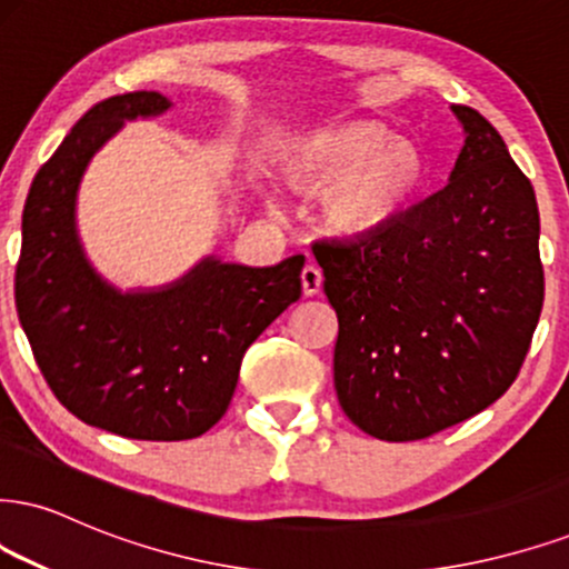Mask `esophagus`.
I'll return each instance as SVG.
<instances>
[{
    "label": "esophagus",
    "instance_id": "34e87169",
    "mask_svg": "<svg viewBox=\"0 0 569 569\" xmlns=\"http://www.w3.org/2000/svg\"><path fill=\"white\" fill-rule=\"evenodd\" d=\"M321 269L319 266H313V263H308L303 271H300V284H303V296L306 298H313V296H319L321 292Z\"/></svg>",
    "mask_w": 569,
    "mask_h": 569
}]
</instances>
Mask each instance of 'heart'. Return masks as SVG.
<instances>
[{
  "label": "heart",
  "mask_w": 569,
  "mask_h": 569,
  "mask_svg": "<svg viewBox=\"0 0 569 569\" xmlns=\"http://www.w3.org/2000/svg\"><path fill=\"white\" fill-rule=\"evenodd\" d=\"M282 173L298 192H321L319 219L329 234L363 240L392 227L419 200L427 160L382 123L342 121L292 139Z\"/></svg>",
  "instance_id": "b5f03b06"
}]
</instances>
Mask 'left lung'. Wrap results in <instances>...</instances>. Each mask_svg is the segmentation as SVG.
Segmentation results:
<instances>
[{"label": "left lung", "instance_id": "obj_1", "mask_svg": "<svg viewBox=\"0 0 569 569\" xmlns=\"http://www.w3.org/2000/svg\"><path fill=\"white\" fill-rule=\"evenodd\" d=\"M453 113L467 139L440 192L380 234L311 244L338 313V401L359 430L392 443L499 401L543 308L530 179L478 110Z\"/></svg>", "mask_w": 569, "mask_h": 569}]
</instances>
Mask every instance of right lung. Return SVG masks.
Returning a JSON list of instances; mask_svg holds the SVG:
<instances>
[{
  "mask_svg": "<svg viewBox=\"0 0 569 569\" xmlns=\"http://www.w3.org/2000/svg\"><path fill=\"white\" fill-rule=\"evenodd\" d=\"M168 108L158 91H129L83 113L28 189L16 269L20 325L58 401L131 440H189L219 422L244 350L300 298L306 263L292 256L250 269L206 258L144 292L116 290L91 269L76 231L83 171L123 121Z\"/></svg>",
  "mask_w": 569,
  "mask_h": 569,
  "instance_id": "add662e5",
  "label": "right lung"
}]
</instances>
